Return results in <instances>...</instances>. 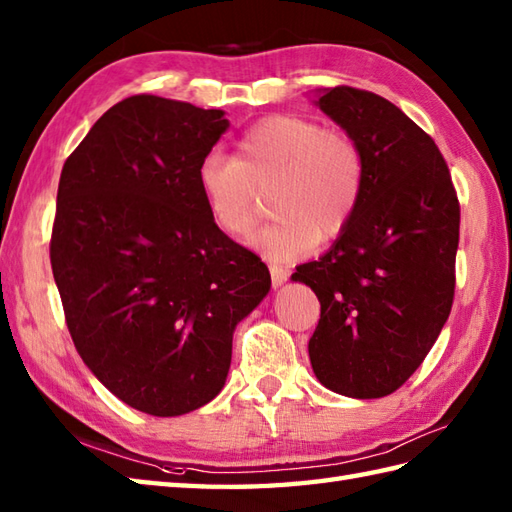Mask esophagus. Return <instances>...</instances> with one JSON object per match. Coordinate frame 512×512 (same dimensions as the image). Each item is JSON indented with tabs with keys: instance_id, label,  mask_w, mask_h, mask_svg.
Returning a JSON list of instances; mask_svg holds the SVG:
<instances>
[{
	"instance_id": "1",
	"label": "esophagus",
	"mask_w": 512,
	"mask_h": 512,
	"mask_svg": "<svg viewBox=\"0 0 512 512\" xmlns=\"http://www.w3.org/2000/svg\"><path fill=\"white\" fill-rule=\"evenodd\" d=\"M269 274H271V285L274 287H280L282 282L289 278V271L282 265H269Z\"/></svg>"
}]
</instances>
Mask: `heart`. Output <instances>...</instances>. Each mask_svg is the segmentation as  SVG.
Here are the masks:
<instances>
[{
  "label": "heart",
  "mask_w": 512,
  "mask_h": 512,
  "mask_svg": "<svg viewBox=\"0 0 512 512\" xmlns=\"http://www.w3.org/2000/svg\"><path fill=\"white\" fill-rule=\"evenodd\" d=\"M199 188L223 232L247 234L271 195L278 219L252 236L269 258H295L350 225L366 190V155L355 135L324 122L278 113L238 140L236 157L210 153L199 164Z\"/></svg>",
  "instance_id": "1"
}]
</instances>
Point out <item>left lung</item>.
I'll list each match as a JSON object with an SVG mask.
<instances>
[{
    "instance_id": "left-lung-1",
    "label": "left lung",
    "mask_w": 512,
    "mask_h": 512,
    "mask_svg": "<svg viewBox=\"0 0 512 512\" xmlns=\"http://www.w3.org/2000/svg\"><path fill=\"white\" fill-rule=\"evenodd\" d=\"M317 105L361 144L366 190L335 245L291 278L320 300L315 377L381 399L412 377L451 313L460 201L436 142L390 100L339 85Z\"/></svg>"
}]
</instances>
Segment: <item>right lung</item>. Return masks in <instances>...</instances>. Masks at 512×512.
Returning <instances> with one entry per match:
<instances>
[{
    "instance_id": "1",
    "label": "right lung",
    "mask_w": 512,
    "mask_h": 512,
    "mask_svg": "<svg viewBox=\"0 0 512 512\" xmlns=\"http://www.w3.org/2000/svg\"><path fill=\"white\" fill-rule=\"evenodd\" d=\"M227 127L221 109L129 96L61 170L50 263L67 331L111 394L153 416L221 392L234 328L271 287L199 188V164Z\"/></svg>"
}]
</instances>
